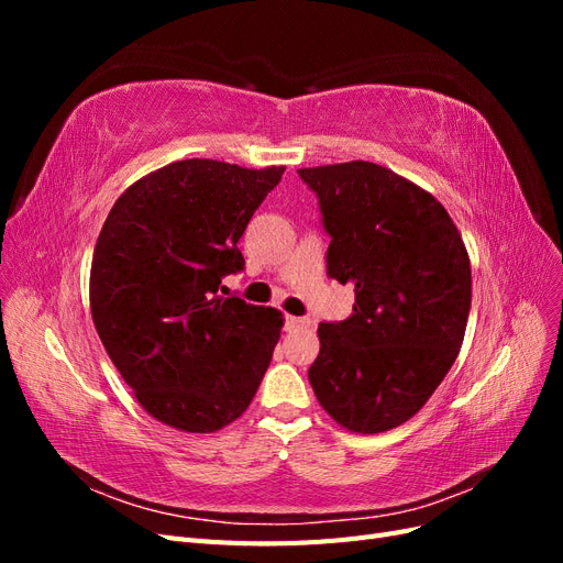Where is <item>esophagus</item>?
Wrapping results in <instances>:
<instances>
[{
	"label": "esophagus",
	"mask_w": 563,
	"mask_h": 563,
	"mask_svg": "<svg viewBox=\"0 0 563 563\" xmlns=\"http://www.w3.org/2000/svg\"><path fill=\"white\" fill-rule=\"evenodd\" d=\"M305 327H310V319L286 314V329H288V331H291V329H305Z\"/></svg>",
	"instance_id": "esophagus-1"
}]
</instances>
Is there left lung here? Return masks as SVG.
I'll return each instance as SVG.
<instances>
[{
  "label": "left lung",
  "mask_w": 563,
  "mask_h": 563,
  "mask_svg": "<svg viewBox=\"0 0 563 563\" xmlns=\"http://www.w3.org/2000/svg\"><path fill=\"white\" fill-rule=\"evenodd\" d=\"M331 234L329 277L352 317L319 323L314 395L340 428L378 434L413 418L453 366L472 305L470 255L449 211L373 162L298 168Z\"/></svg>",
  "instance_id": "left-lung-1"
}]
</instances>
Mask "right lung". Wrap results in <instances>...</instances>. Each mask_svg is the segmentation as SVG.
<instances>
[{
	"mask_svg": "<svg viewBox=\"0 0 563 563\" xmlns=\"http://www.w3.org/2000/svg\"><path fill=\"white\" fill-rule=\"evenodd\" d=\"M286 166L183 159L135 180L98 234L89 302L119 376L145 411L192 434L223 430L258 389L284 314L218 296Z\"/></svg>",
	"mask_w": 563,
	"mask_h": 563,
	"instance_id": "add662e5",
	"label": "right lung"
}]
</instances>
